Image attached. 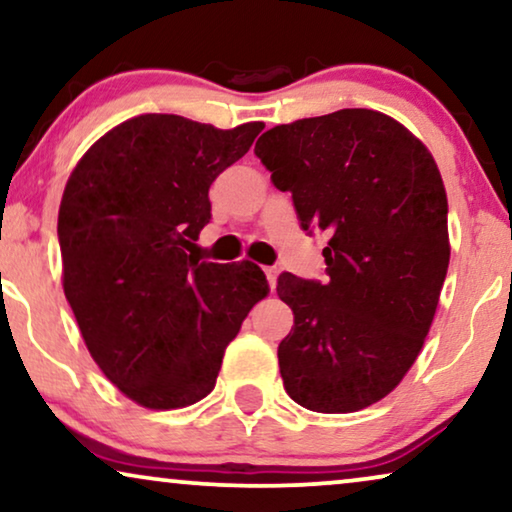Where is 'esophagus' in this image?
Segmentation results:
<instances>
[{"mask_svg": "<svg viewBox=\"0 0 512 512\" xmlns=\"http://www.w3.org/2000/svg\"><path fill=\"white\" fill-rule=\"evenodd\" d=\"M263 270H265V277H268V284H270V289H275L279 270H277V268H263Z\"/></svg>", "mask_w": 512, "mask_h": 512, "instance_id": "1", "label": "esophagus"}]
</instances>
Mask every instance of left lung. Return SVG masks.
<instances>
[{"label": "left lung", "mask_w": 512, "mask_h": 512, "mask_svg": "<svg viewBox=\"0 0 512 512\" xmlns=\"http://www.w3.org/2000/svg\"><path fill=\"white\" fill-rule=\"evenodd\" d=\"M254 153L289 191L303 230H324L326 282L282 272L293 310L279 373L314 412L382 401L422 352L450 265L447 195L429 149L373 109L263 132Z\"/></svg>", "instance_id": "1"}]
</instances>
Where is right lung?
I'll use <instances>...</instances> for the list:
<instances>
[{
	"instance_id": "1",
	"label": "right lung",
	"mask_w": 512,
	"mask_h": 512,
	"mask_svg": "<svg viewBox=\"0 0 512 512\" xmlns=\"http://www.w3.org/2000/svg\"><path fill=\"white\" fill-rule=\"evenodd\" d=\"M261 130L144 114L97 139L67 181L58 214L67 303L107 380L144 408L205 398L228 342L268 296L258 265L193 251L212 219L209 186Z\"/></svg>"
}]
</instances>
